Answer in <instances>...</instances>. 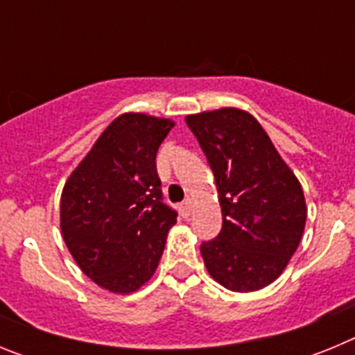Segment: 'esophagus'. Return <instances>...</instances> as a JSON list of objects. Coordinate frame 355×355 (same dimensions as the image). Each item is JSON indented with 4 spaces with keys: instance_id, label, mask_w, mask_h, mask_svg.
<instances>
[{
    "instance_id": "1",
    "label": "esophagus",
    "mask_w": 355,
    "mask_h": 355,
    "mask_svg": "<svg viewBox=\"0 0 355 355\" xmlns=\"http://www.w3.org/2000/svg\"><path fill=\"white\" fill-rule=\"evenodd\" d=\"M180 213L183 218H188V216H190V213H192V205H190V200H184V202H181Z\"/></svg>"
}]
</instances>
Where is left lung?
<instances>
[{
	"mask_svg": "<svg viewBox=\"0 0 355 355\" xmlns=\"http://www.w3.org/2000/svg\"><path fill=\"white\" fill-rule=\"evenodd\" d=\"M222 208L218 236L202 241L209 275L231 291H256L283 274L306 225L302 187L250 114L220 108L188 115Z\"/></svg>",
	"mask_w": 355,
	"mask_h": 355,
	"instance_id": "1",
	"label": "left lung"
}]
</instances>
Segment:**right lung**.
<instances>
[{"instance_id":"1","label":"right lung","mask_w":355,"mask_h":355,"mask_svg":"<svg viewBox=\"0 0 355 355\" xmlns=\"http://www.w3.org/2000/svg\"><path fill=\"white\" fill-rule=\"evenodd\" d=\"M174 122L122 114L69 175L60 229L74 261L97 286L133 293L158 266L178 213L163 202L156 153Z\"/></svg>"}]
</instances>
